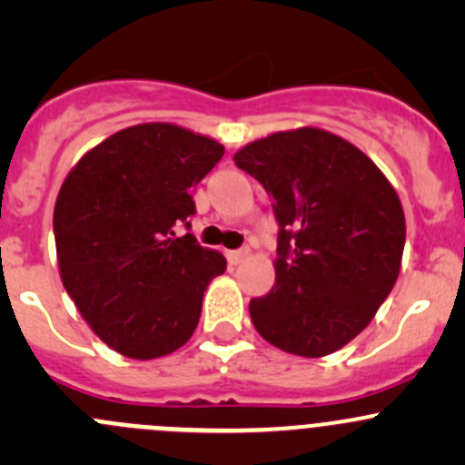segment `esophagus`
I'll use <instances>...</instances> for the list:
<instances>
[{
  "instance_id": "obj_1",
  "label": "esophagus",
  "mask_w": 465,
  "mask_h": 465,
  "mask_svg": "<svg viewBox=\"0 0 465 465\" xmlns=\"http://www.w3.org/2000/svg\"><path fill=\"white\" fill-rule=\"evenodd\" d=\"M247 256H250V250H247V247H242V250H232V252H227V261L232 262V265H238V262L245 261Z\"/></svg>"
}]
</instances>
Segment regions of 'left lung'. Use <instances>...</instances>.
Listing matches in <instances>:
<instances>
[{
	"mask_svg": "<svg viewBox=\"0 0 465 465\" xmlns=\"http://www.w3.org/2000/svg\"><path fill=\"white\" fill-rule=\"evenodd\" d=\"M272 198L274 285L250 302L262 340L322 358L373 320L401 272L405 213L362 150L320 128L276 133L233 154Z\"/></svg>",
	"mask_w": 465,
	"mask_h": 465,
	"instance_id": "left-lung-1",
	"label": "left lung"
}]
</instances>
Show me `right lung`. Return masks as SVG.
Segmentation results:
<instances>
[{
    "mask_svg": "<svg viewBox=\"0 0 465 465\" xmlns=\"http://www.w3.org/2000/svg\"><path fill=\"white\" fill-rule=\"evenodd\" d=\"M223 154L218 142L191 130L142 124L89 150L60 186V279L116 353L162 358L193 335L206 285L227 261L177 229H191L193 186Z\"/></svg>",
    "mask_w": 465,
    "mask_h": 465,
    "instance_id": "1",
    "label": "right lung"
}]
</instances>
